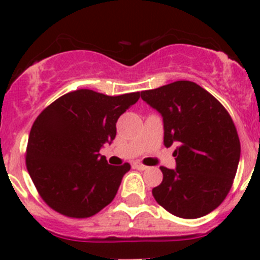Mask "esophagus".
I'll list each match as a JSON object with an SVG mask.
<instances>
[{
    "label": "esophagus",
    "instance_id": "1",
    "mask_svg": "<svg viewBox=\"0 0 260 260\" xmlns=\"http://www.w3.org/2000/svg\"><path fill=\"white\" fill-rule=\"evenodd\" d=\"M134 168L138 169V171H146L147 169L146 165H143L142 162H134Z\"/></svg>",
    "mask_w": 260,
    "mask_h": 260
}]
</instances>
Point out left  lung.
Instances as JSON below:
<instances>
[{
    "label": "left lung",
    "instance_id": "8db88e82",
    "mask_svg": "<svg viewBox=\"0 0 260 260\" xmlns=\"http://www.w3.org/2000/svg\"><path fill=\"white\" fill-rule=\"evenodd\" d=\"M143 102L161 114L164 144L176 143V169L160 167L162 182L152 195L182 219L217 208L232 187L241 144L232 117L210 92L190 80L142 91Z\"/></svg>",
    "mask_w": 260,
    "mask_h": 260
}]
</instances>
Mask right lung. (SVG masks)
<instances>
[{
	"label": "right lung",
	"mask_w": 260,
	"mask_h": 260,
	"mask_svg": "<svg viewBox=\"0 0 260 260\" xmlns=\"http://www.w3.org/2000/svg\"><path fill=\"white\" fill-rule=\"evenodd\" d=\"M141 93L108 96L77 89L45 108L32 125L26 165L43 201L61 215L84 219L113 201L130 164L99 153L116 138L117 119Z\"/></svg>",
	"instance_id": "obj_1"
}]
</instances>
